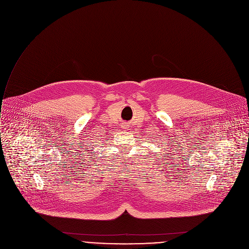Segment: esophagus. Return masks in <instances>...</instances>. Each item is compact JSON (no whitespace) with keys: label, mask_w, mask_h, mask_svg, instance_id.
Segmentation results:
<instances>
[{"label":"esophagus","mask_w":249,"mask_h":249,"mask_svg":"<svg viewBox=\"0 0 249 249\" xmlns=\"http://www.w3.org/2000/svg\"><path fill=\"white\" fill-rule=\"evenodd\" d=\"M124 126H125V127H127V125H124Z\"/></svg>","instance_id":"34e87169"}]
</instances>
